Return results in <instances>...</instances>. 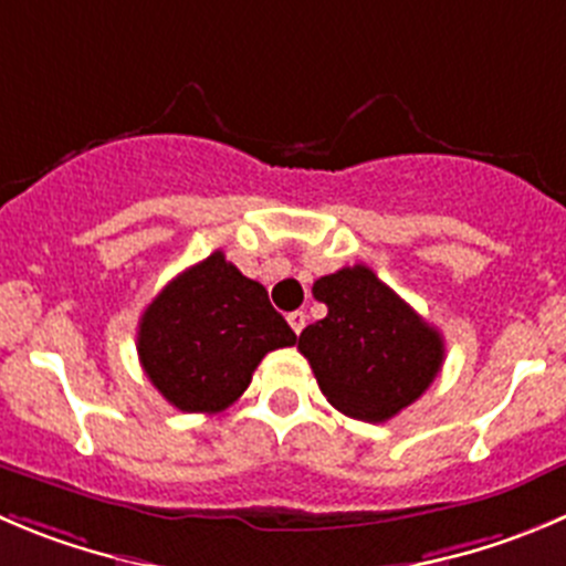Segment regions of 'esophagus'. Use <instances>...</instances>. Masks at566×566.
<instances>
[{"label":"esophagus","instance_id":"obj_1","mask_svg":"<svg viewBox=\"0 0 566 566\" xmlns=\"http://www.w3.org/2000/svg\"><path fill=\"white\" fill-rule=\"evenodd\" d=\"M286 319H289V325H292V331L300 336V333H303V327H305V314H303V311H292V314H289Z\"/></svg>","mask_w":566,"mask_h":566}]
</instances>
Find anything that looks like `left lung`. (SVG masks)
<instances>
[{
	"mask_svg": "<svg viewBox=\"0 0 566 566\" xmlns=\"http://www.w3.org/2000/svg\"><path fill=\"white\" fill-rule=\"evenodd\" d=\"M325 319L300 333L322 395L364 422H386L424 395L444 360V342L369 266H344L314 283Z\"/></svg>",
	"mask_w": 566,
	"mask_h": 566,
	"instance_id": "8db88e82",
	"label": "left lung"
}]
</instances>
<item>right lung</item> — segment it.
I'll list each match as a JSON object with an SVG mask.
<instances>
[{"mask_svg":"<svg viewBox=\"0 0 566 566\" xmlns=\"http://www.w3.org/2000/svg\"><path fill=\"white\" fill-rule=\"evenodd\" d=\"M297 342L266 289L222 250L193 263L147 305L138 358L155 389L188 413H217L250 386L266 353Z\"/></svg>","mask_w":566,"mask_h":566,"instance_id":"right-lung-1","label":"right lung"}]
</instances>
